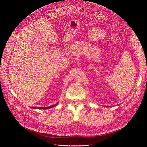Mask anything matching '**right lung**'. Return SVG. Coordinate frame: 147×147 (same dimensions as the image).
I'll use <instances>...</instances> for the list:
<instances>
[{
  "mask_svg": "<svg viewBox=\"0 0 147 147\" xmlns=\"http://www.w3.org/2000/svg\"><path fill=\"white\" fill-rule=\"evenodd\" d=\"M58 103H59V102H57V103L53 104L52 105L47 106V107H30L32 108V109H48L54 107L56 106L57 104H58Z\"/></svg>",
  "mask_w": 147,
  "mask_h": 147,
  "instance_id": "right-lung-1",
  "label": "right lung"
}]
</instances>
